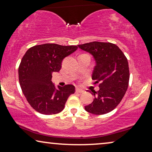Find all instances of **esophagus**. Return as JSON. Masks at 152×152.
I'll use <instances>...</instances> for the list:
<instances>
[{
  "instance_id": "esophagus-1",
  "label": "esophagus",
  "mask_w": 152,
  "mask_h": 152,
  "mask_svg": "<svg viewBox=\"0 0 152 152\" xmlns=\"http://www.w3.org/2000/svg\"><path fill=\"white\" fill-rule=\"evenodd\" d=\"M75 92H76V93H83V92H84V91L82 90V89H80V88H76Z\"/></svg>"
}]
</instances>
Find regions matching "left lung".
Instances as JSON below:
<instances>
[{"instance_id": "8db88e82", "label": "left lung", "mask_w": 152, "mask_h": 152, "mask_svg": "<svg viewBox=\"0 0 152 152\" xmlns=\"http://www.w3.org/2000/svg\"><path fill=\"white\" fill-rule=\"evenodd\" d=\"M90 53L95 61L92 79L99 83V91H92L95 98L85 107L88 113L103 115L119 104L127 90L129 80L128 61L117 45L111 43L93 41L78 45Z\"/></svg>"}]
</instances>
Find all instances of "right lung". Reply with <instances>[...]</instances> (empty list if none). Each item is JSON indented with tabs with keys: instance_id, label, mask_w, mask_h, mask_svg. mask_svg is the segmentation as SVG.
<instances>
[{
	"instance_id": "right-lung-1",
	"label": "right lung",
	"mask_w": 152,
	"mask_h": 152,
	"mask_svg": "<svg viewBox=\"0 0 152 152\" xmlns=\"http://www.w3.org/2000/svg\"><path fill=\"white\" fill-rule=\"evenodd\" d=\"M75 45L45 43L28 50L18 68L20 88L31 107L39 113L53 115L63 111L68 97L75 88L64 87L52 82V74L59 72L63 59L77 50Z\"/></svg>"
}]
</instances>
